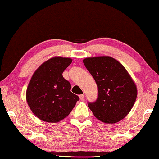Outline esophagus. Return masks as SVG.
Listing matches in <instances>:
<instances>
[{
    "instance_id": "1",
    "label": "esophagus",
    "mask_w": 159,
    "mask_h": 159,
    "mask_svg": "<svg viewBox=\"0 0 159 159\" xmlns=\"http://www.w3.org/2000/svg\"><path fill=\"white\" fill-rule=\"evenodd\" d=\"M79 97H80V100H84V94L80 95H79Z\"/></svg>"
}]
</instances>
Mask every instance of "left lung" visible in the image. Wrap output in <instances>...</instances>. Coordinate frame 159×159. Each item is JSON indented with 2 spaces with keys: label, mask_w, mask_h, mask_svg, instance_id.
<instances>
[{
  "label": "left lung",
  "mask_w": 159,
  "mask_h": 159,
  "mask_svg": "<svg viewBox=\"0 0 159 159\" xmlns=\"http://www.w3.org/2000/svg\"><path fill=\"white\" fill-rule=\"evenodd\" d=\"M84 64L97 84L98 95L94 102H88L95 118L113 124L126 116L135 102L137 89L125 68L109 56L88 57Z\"/></svg>",
  "instance_id": "1"
}]
</instances>
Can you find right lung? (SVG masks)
Listing matches in <instances>:
<instances>
[{"mask_svg": "<svg viewBox=\"0 0 159 159\" xmlns=\"http://www.w3.org/2000/svg\"><path fill=\"white\" fill-rule=\"evenodd\" d=\"M70 58L55 57L45 61L33 74L26 100L33 113L48 122H57L69 115L79 97L70 91V84L62 75Z\"/></svg>", "mask_w": 159, "mask_h": 159, "instance_id": "right-lung-1", "label": "right lung"}]
</instances>
